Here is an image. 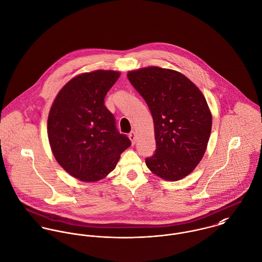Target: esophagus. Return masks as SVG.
Masks as SVG:
<instances>
[{
	"mask_svg": "<svg viewBox=\"0 0 262 262\" xmlns=\"http://www.w3.org/2000/svg\"><path fill=\"white\" fill-rule=\"evenodd\" d=\"M129 138L130 140L132 141V144H135V141H136V132L135 131H131L129 133Z\"/></svg>",
	"mask_w": 262,
	"mask_h": 262,
	"instance_id": "esophagus-1",
	"label": "esophagus"
}]
</instances>
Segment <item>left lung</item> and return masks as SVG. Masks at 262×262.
I'll return each instance as SVG.
<instances>
[{"instance_id": "8db88e82", "label": "left lung", "mask_w": 262, "mask_h": 262, "mask_svg": "<svg viewBox=\"0 0 262 262\" xmlns=\"http://www.w3.org/2000/svg\"><path fill=\"white\" fill-rule=\"evenodd\" d=\"M146 102L154 122L156 149L145 158L150 170L165 181L189 174L205 154L212 115L201 91L176 71L150 67L128 73Z\"/></svg>"}]
</instances>
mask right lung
<instances>
[{"label":"right lung","mask_w":262,"mask_h":262,"mask_svg":"<svg viewBox=\"0 0 262 262\" xmlns=\"http://www.w3.org/2000/svg\"><path fill=\"white\" fill-rule=\"evenodd\" d=\"M119 76L113 71L77 75L60 90L50 109L47 131L53 155L82 182L104 179L131 145L105 106V97Z\"/></svg>","instance_id":"obj_1"}]
</instances>
